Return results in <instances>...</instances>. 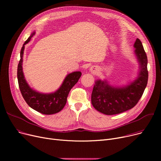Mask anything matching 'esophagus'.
<instances>
[{"label":"esophagus","mask_w":161,"mask_h":161,"mask_svg":"<svg viewBox=\"0 0 161 161\" xmlns=\"http://www.w3.org/2000/svg\"><path fill=\"white\" fill-rule=\"evenodd\" d=\"M90 71L94 74H98L100 71V69L97 66H92L91 68H90Z\"/></svg>","instance_id":"esophagus-1"}]
</instances>
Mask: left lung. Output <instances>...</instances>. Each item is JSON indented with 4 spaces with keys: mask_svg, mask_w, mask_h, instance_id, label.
Returning <instances> with one entry per match:
<instances>
[{
    "mask_svg": "<svg viewBox=\"0 0 161 161\" xmlns=\"http://www.w3.org/2000/svg\"><path fill=\"white\" fill-rule=\"evenodd\" d=\"M134 47L140 64L138 77L123 87H113L106 80H97L92 92L91 103L97 111L106 115L121 114L134 107L142 97L148 80L147 57L138 38Z\"/></svg>",
    "mask_w": 161,
    "mask_h": 161,
    "instance_id": "1",
    "label": "left lung"
}]
</instances>
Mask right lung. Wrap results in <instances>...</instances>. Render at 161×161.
<instances>
[{
	"label": "right lung",
	"mask_w": 161,
	"mask_h": 161,
	"mask_svg": "<svg viewBox=\"0 0 161 161\" xmlns=\"http://www.w3.org/2000/svg\"><path fill=\"white\" fill-rule=\"evenodd\" d=\"M35 34V32L31 34L28 39L25 42L21 49L20 61L18 66L19 87L25 102L31 108L42 114L52 115L59 112L63 109L66 103L69 92L78 81L81 75V72L80 71L74 72L68 74L61 87L52 93H41L31 88L25 79L22 63L25 45L28 43Z\"/></svg>",
	"instance_id": "add662e5"
}]
</instances>
